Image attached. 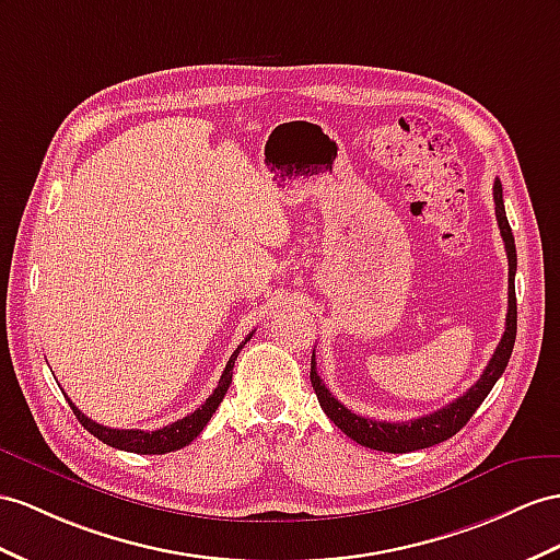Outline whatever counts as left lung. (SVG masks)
Returning a JSON list of instances; mask_svg holds the SVG:
<instances>
[{
  "label": "left lung",
  "instance_id": "obj_1",
  "mask_svg": "<svg viewBox=\"0 0 560 560\" xmlns=\"http://www.w3.org/2000/svg\"><path fill=\"white\" fill-rule=\"evenodd\" d=\"M494 214H497V224H499L501 238H504L506 257H509L506 328H504V336H501L499 346L492 354L490 364L485 366L482 376L476 381V385H470V390H466L462 397H456L454 402H450L447 407H442L433 413H425V417H421V419L402 421V423L374 421V419L360 417V413H354L346 405L338 402V399L331 395V390H328L324 381L319 378L317 362H314V352H312L310 381H312L314 393H317V399H319L324 413L348 438L360 442L362 447L390 452V454H405V452H413V450L433 447V444L450 440L468 423V419L482 405V399L490 395L494 383L501 378V374H504V369H506V364L511 360V352H513L515 328H518V307H515V265H518V260H515V241H513V232H511L509 220H506L504 196H501L499 179H494Z\"/></svg>",
  "mask_w": 560,
  "mask_h": 560
}]
</instances>
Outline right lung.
Returning a JSON list of instances; mask_svg holds the SVG:
<instances>
[{
  "instance_id": "obj_1",
  "label": "right lung",
  "mask_w": 560,
  "mask_h": 560,
  "mask_svg": "<svg viewBox=\"0 0 560 560\" xmlns=\"http://www.w3.org/2000/svg\"><path fill=\"white\" fill-rule=\"evenodd\" d=\"M250 338H253V331L234 350V354L229 357V362H226V366L222 371V378L218 383V388L212 390V395L206 399L203 405H200L196 411L186 413L184 419L170 423V425L158 428V430H139V428L120 430V428H108V425H102V423H94L92 419L84 417V413L73 402H70L68 395H66V399H68L70 409H73V413L78 417V421L84 428H88L94 438H98L104 444H108V447L135 452V454H167V452H175V450L186 447V444H189V442H194L200 435V430H203L206 423L212 419L214 409L220 407V402H222L226 390H229V383H232L236 357H238V352L243 350V346H246Z\"/></svg>"
}]
</instances>
